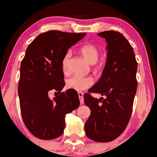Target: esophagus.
<instances>
[{"instance_id": "1", "label": "esophagus", "mask_w": 157, "mask_h": 157, "mask_svg": "<svg viewBox=\"0 0 157 157\" xmlns=\"http://www.w3.org/2000/svg\"><path fill=\"white\" fill-rule=\"evenodd\" d=\"M78 95L79 97V100H80L81 104H84V96H83L84 95H83V93H82V92H78Z\"/></svg>"}]
</instances>
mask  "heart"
Segmentation results:
<instances>
[{
	"mask_svg": "<svg viewBox=\"0 0 157 157\" xmlns=\"http://www.w3.org/2000/svg\"><path fill=\"white\" fill-rule=\"evenodd\" d=\"M79 52L84 56V58L89 62L93 64L97 62L100 56V51L98 48L93 44H86L79 48ZM70 58V53H67L62 61V70L64 73L67 72L68 60ZM94 80L92 77H82L78 75H73L66 81V86L68 89L75 91H84L93 84Z\"/></svg>",
	"mask_w": 157,
	"mask_h": 157,
	"instance_id": "1",
	"label": "heart"
}]
</instances>
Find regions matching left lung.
<instances>
[{"instance_id": "8db88e82", "label": "left lung", "mask_w": 157, "mask_h": 157, "mask_svg": "<svg viewBox=\"0 0 157 157\" xmlns=\"http://www.w3.org/2000/svg\"><path fill=\"white\" fill-rule=\"evenodd\" d=\"M107 42V58L100 79L84 95L90 115L85 123L86 137L99 143L111 142L126 129L137 92V63L132 45L122 34L106 31L98 34Z\"/></svg>"}]
</instances>
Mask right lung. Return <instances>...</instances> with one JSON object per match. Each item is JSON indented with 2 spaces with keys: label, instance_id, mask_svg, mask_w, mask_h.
Masks as SVG:
<instances>
[{
  "label": "right lung",
  "instance_id": "add662e5",
  "mask_svg": "<svg viewBox=\"0 0 157 157\" xmlns=\"http://www.w3.org/2000/svg\"><path fill=\"white\" fill-rule=\"evenodd\" d=\"M85 36L83 33L49 31L28 46L20 65L18 95L26 128L41 140H52L64 132L65 115L78 107V93L67 90L51 99L50 90L61 92L65 85L62 61L67 50Z\"/></svg>",
  "mask_w": 157,
  "mask_h": 157
}]
</instances>
